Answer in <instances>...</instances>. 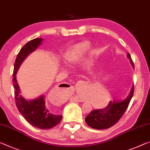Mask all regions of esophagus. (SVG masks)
Masks as SVG:
<instances>
[{
	"instance_id": "34e87169",
	"label": "esophagus",
	"mask_w": 150,
	"mask_h": 150,
	"mask_svg": "<svg viewBox=\"0 0 150 150\" xmlns=\"http://www.w3.org/2000/svg\"><path fill=\"white\" fill-rule=\"evenodd\" d=\"M62 88H66V87H62ZM74 101H77V102H83V100H82V99H79V98H76L74 99Z\"/></svg>"
}]
</instances>
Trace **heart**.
Masks as SVG:
<instances>
[{
  "mask_svg": "<svg viewBox=\"0 0 150 150\" xmlns=\"http://www.w3.org/2000/svg\"><path fill=\"white\" fill-rule=\"evenodd\" d=\"M90 48V43L88 42H83L78 44L68 50L64 55V59L67 62L72 63L79 60L83 56L88 49ZM97 101L99 102L103 101L102 104L105 105L110 100V94L106 91H99Z\"/></svg>",
  "mask_w": 150,
  "mask_h": 150,
  "instance_id": "obj_1",
  "label": "heart"
}]
</instances>
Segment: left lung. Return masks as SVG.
Returning a JSON list of instances; mask_svg holds the SVG:
<instances>
[{
  "instance_id": "1",
  "label": "left lung",
  "mask_w": 150,
  "mask_h": 150,
  "mask_svg": "<svg viewBox=\"0 0 150 150\" xmlns=\"http://www.w3.org/2000/svg\"><path fill=\"white\" fill-rule=\"evenodd\" d=\"M132 66L134 68V63L130 54H128ZM134 86L132 88L129 96L122 101H110L108 105L103 109H97L91 111L86 117L85 121L88 126L95 129H105L114 126L118 122L125 114L129 105L134 93Z\"/></svg>"
}]
</instances>
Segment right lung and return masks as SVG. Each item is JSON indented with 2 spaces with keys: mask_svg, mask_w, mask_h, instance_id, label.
<instances>
[{
  "mask_svg": "<svg viewBox=\"0 0 150 150\" xmlns=\"http://www.w3.org/2000/svg\"><path fill=\"white\" fill-rule=\"evenodd\" d=\"M42 39L36 38L27 42L19 51L14 64L13 82L15 88V101L19 112L26 121L32 126L40 129H51L60 122L62 115L56 114V110L49 109L45 104L42 95L34 100H26L19 95V88L16 80V73L23 61L30 53L34 51Z\"/></svg>",
  "mask_w": 150,
  "mask_h": 150,
  "instance_id": "obj_1",
  "label": "right lung"
}]
</instances>
